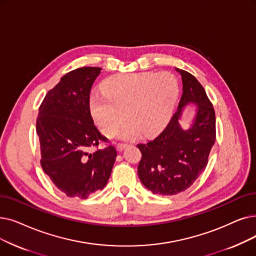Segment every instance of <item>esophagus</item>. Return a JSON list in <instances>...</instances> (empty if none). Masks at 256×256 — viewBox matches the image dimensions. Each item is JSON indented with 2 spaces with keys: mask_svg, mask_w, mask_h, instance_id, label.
<instances>
[{
  "mask_svg": "<svg viewBox=\"0 0 256 256\" xmlns=\"http://www.w3.org/2000/svg\"><path fill=\"white\" fill-rule=\"evenodd\" d=\"M126 146H128V144H124V143H119V144H117L116 150H117L118 152H121V150H124Z\"/></svg>",
  "mask_w": 256,
  "mask_h": 256,
  "instance_id": "obj_1",
  "label": "esophagus"
}]
</instances>
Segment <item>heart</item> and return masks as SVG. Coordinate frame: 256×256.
Here are the masks:
<instances>
[{
  "label": "heart",
  "instance_id": "heart-1",
  "mask_svg": "<svg viewBox=\"0 0 256 256\" xmlns=\"http://www.w3.org/2000/svg\"><path fill=\"white\" fill-rule=\"evenodd\" d=\"M102 88L91 97L92 116L104 134L112 137L126 114L128 122L120 132L124 139L158 134L170 119L179 96V82L170 72L116 74Z\"/></svg>",
  "mask_w": 256,
  "mask_h": 256
}]
</instances>
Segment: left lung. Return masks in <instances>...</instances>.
<instances>
[{"label": "left lung", "instance_id": "obj_1", "mask_svg": "<svg viewBox=\"0 0 256 256\" xmlns=\"http://www.w3.org/2000/svg\"><path fill=\"white\" fill-rule=\"evenodd\" d=\"M176 70L183 82L176 112L160 135L137 146L142 154L139 179L148 190L161 196L176 194L190 188L205 170L216 142V113L203 86L187 71ZM190 102L197 104V115L193 126L184 131L178 119L182 108Z\"/></svg>", "mask_w": 256, "mask_h": 256}]
</instances>
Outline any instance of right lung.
Segmentation results:
<instances>
[{"mask_svg":"<svg viewBox=\"0 0 256 256\" xmlns=\"http://www.w3.org/2000/svg\"><path fill=\"white\" fill-rule=\"evenodd\" d=\"M102 68L82 66L64 74L38 108L36 132L42 168L66 196L86 198L106 185L117 156L114 146L90 153L108 139L94 126L90 93Z\"/></svg>","mask_w":256,"mask_h":256,"instance_id":"add662e5","label":"right lung"}]
</instances>
